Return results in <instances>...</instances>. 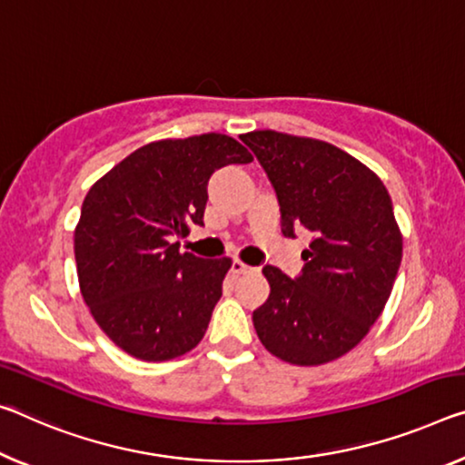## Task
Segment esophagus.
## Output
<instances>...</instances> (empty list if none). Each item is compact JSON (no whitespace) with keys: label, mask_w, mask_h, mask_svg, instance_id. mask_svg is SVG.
Instances as JSON below:
<instances>
[{"label":"esophagus","mask_w":465,"mask_h":465,"mask_svg":"<svg viewBox=\"0 0 465 465\" xmlns=\"http://www.w3.org/2000/svg\"><path fill=\"white\" fill-rule=\"evenodd\" d=\"M230 271L233 272V275H244V272H250L252 271V267H248V264H244L242 261H233Z\"/></svg>","instance_id":"1"}]
</instances>
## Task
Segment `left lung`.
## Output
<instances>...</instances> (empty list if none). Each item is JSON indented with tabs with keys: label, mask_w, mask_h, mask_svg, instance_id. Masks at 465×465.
I'll return each instance as SVG.
<instances>
[{
	"label": "left lung",
	"mask_w": 465,
	"mask_h": 465,
	"mask_svg": "<svg viewBox=\"0 0 465 465\" xmlns=\"http://www.w3.org/2000/svg\"><path fill=\"white\" fill-rule=\"evenodd\" d=\"M240 138L275 190L283 235L312 233L298 277L262 269L271 293L252 312L256 335L290 364L331 362L362 341L391 296L403 248L391 196L377 173L322 140L275 130Z\"/></svg>",
	"instance_id": "left-lung-1"
}]
</instances>
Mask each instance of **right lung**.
Returning a JSON list of instances; mask_svg holds the SVG:
<instances>
[{"instance_id":"1","label":"right lung","mask_w":465,"mask_h":465,"mask_svg":"<svg viewBox=\"0 0 465 465\" xmlns=\"http://www.w3.org/2000/svg\"><path fill=\"white\" fill-rule=\"evenodd\" d=\"M250 161L238 140L215 132L159 140L88 190L74 232L80 292L117 348L163 362L201 341L232 261L182 254L171 242L204 225L211 175Z\"/></svg>"}]
</instances>
